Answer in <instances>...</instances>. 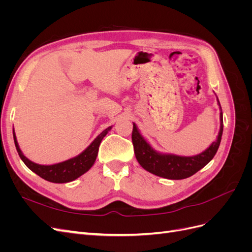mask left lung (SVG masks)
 Segmentation results:
<instances>
[{
  "instance_id": "obj_1",
  "label": "left lung",
  "mask_w": 252,
  "mask_h": 252,
  "mask_svg": "<svg viewBox=\"0 0 252 252\" xmlns=\"http://www.w3.org/2000/svg\"><path fill=\"white\" fill-rule=\"evenodd\" d=\"M220 107V131L217 140L201 154L192 157H183L173 154H164L156 150L140 132L138 126L133 123L132 144L134 155L139 164L145 170L164 179L182 180L191 177L192 174L207 165L219 149L223 134V112L219 98Z\"/></svg>"
}]
</instances>
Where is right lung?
I'll list each match as a JSON object with an SVG mask.
<instances>
[{
  "instance_id": "add662e5",
  "label": "right lung",
  "mask_w": 252,
  "mask_h": 252,
  "mask_svg": "<svg viewBox=\"0 0 252 252\" xmlns=\"http://www.w3.org/2000/svg\"><path fill=\"white\" fill-rule=\"evenodd\" d=\"M111 128L112 126L106 128L103 132L98 134L96 138L90 143V145L86 149H84L77 157L66 159L64 162H60V163L51 164V165L36 164L32 161H30L29 158H27L24 156V154L22 152V150L20 149L14 129H12V132H13L14 145H16L18 154L22 161L24 162V164L28 167V168L44 180L51 183L62 184V183H69L77 180L78 178L81 177V175L86 173L91 167L94 166L96 159L98 146H100L104 136L111 130Z\"/></svg>"
}]
</instances>
